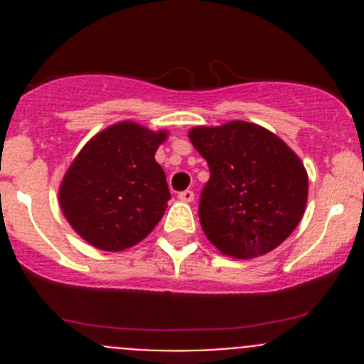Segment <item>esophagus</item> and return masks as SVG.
<instances>
[{
	"instance_id": "esophagus-1",
	"label": "esophagus",
	"mask_w": 364,
	"mask_h": 364,
	"mask_svg": "<svg viewBox=\"0 0 364 364\" xmlns=\"http://www.w3.org/2000/svg\"><path fill=\"white\" fill-rule=\"evenodd\" d=\"M178 198L182 202H193L195 200V193H193L191 189H186V191L178 193Z\"/></svg>"
}]
</instances>
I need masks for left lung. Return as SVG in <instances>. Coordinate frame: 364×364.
<instances>
[{"label": "left lung", "mask_w": 364, "mask_h": 364, "mask_svg": "<svg viewBox=\"0 0 364 364\" xmlns=\"http://www.w3.org/2000/svg\"><path fill=\"white\" fill-rule=\"evenodd\" d=\"M189 140L210 166L198 217L218 252L253 259L284 242L308 200V175L297 154L268 129L240 120L195 127Z\"/></svg>", "instance_id": "obj_1"}]
</instances>
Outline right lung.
Segmentation results:
<instances>
[{
    "label": "right lung",
    "mask_w": 364,
    "mask_h": 364,
    "mask_svg": "<svg viewBox=\"0 0 364 364\" xmlns=\"http://www.w3.org/2000/svg\"><path fill=\"white\" fill-rule=\"evenodd\" d=\"M166 138V131L120 122L83 146L60 186L63 215L83 240L122 252L153 231L171 198L154 160Z\"/></svg>",
    "instance_id": "obj_1"
}]
</instances>
